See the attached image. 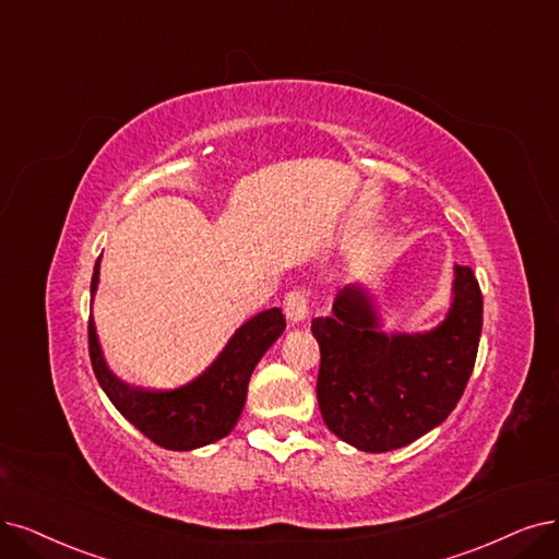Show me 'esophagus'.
<instances>
[{
	"instance_id": "obj_1",
	"label": "esophagus",
	"mask_w": 559,
	"mask_h": 559,
	"mask_svg": "<svg viewBox=\"0 0 559 559\" xmlns=\"http://www.w3.org/2000/svg\"><path fill=\"white\" fill-rule=\"evenodd\" d=\"M283 308H285L287 320H293V322L306 320V316H308V293L301 290V287H293V290L287 293L285 299H283Z\"/></svg>"
}]
</instances>
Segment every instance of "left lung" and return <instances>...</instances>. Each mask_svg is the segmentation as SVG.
Returning <instances> with one entry per match:
<instances>
[{
    "label": "left lung",
    "instance_id": "left-lung-1",
    "mask_svg": "<svg viewBox=\"0 0 559 559\" xmlns=\"http://www.w3.org/2000/svg\"><path fill=\"white\" fill-rule=\"evenodd\" d=\"M334 316L316 318L318 403L326 428L361 451L405 447L440 426L461 401L477 361L484 297L469 266H456L447 320L428 334L378 332L368 295L347 285Z\"/></svg>",
    "mask_w": 559,
    "mask_h": 559
}]
</instances>
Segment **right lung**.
Wrapping results in <instances>:
<instances>
[{
  "label": "right lung",
  "instance_id": "1",
  "mask_svg": "<svg viewBox=\"0 0 559 559\" xmlns=\"http://www.w3.org/2000/svg\"><path fill=\"white\" fill-rule=\"evenodd\" d=\"M98 260L94 264L92 295L98 285ZM283 329L285 318L281 308H269L237 329L218 359L202 376L177 389L154 391L129 386L110 373L90 316V359L100 389L144 438L163 449L189 451L212 444L235 428L253 368Z\"/></svg>",
  "mask_w": 559,
  "mask_h": 559
}]
</instances>
